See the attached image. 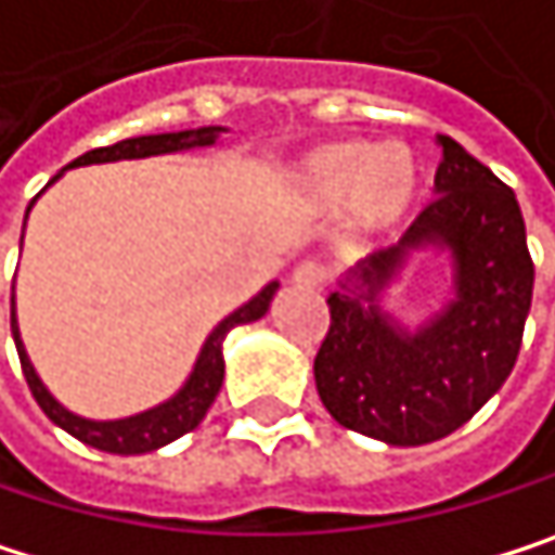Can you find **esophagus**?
<instances>
[{"mask_svg":"<svg viewBox=\"0 0 555 555\" xmlns=\"http://www.w3.org/2000/svg\"><path fill=\"white\" fill-rule=\"evenodd\" d=\"M291 281H294L297 287H320V284L326 281V268H323L320 261L307 258V261H300V264L294 268Z\"/></svg>","mask_w":555,"mask_h":555,"instance_id":"esophagus-1","label":"esophagus"}]
</instances>
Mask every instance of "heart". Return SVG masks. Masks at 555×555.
Returning <instances> with one entry per match:
<instances>
[{"label":"heart","instance_id":"heart-1","mask_svg":"<svg viewBox=\"0 0 555 555\" xmlns=\"http://www.w3.org/2000/svg\"><path fill=\"white\" fill-rule=\"evenodd\" d=\"M415 166L405 150L373 140H339L307 156L300 172L304 195L320 209L353 205L363 229L389 225L412 195Z\"/></svg>","mask_w":555,"mask_h":555}]
</instances>
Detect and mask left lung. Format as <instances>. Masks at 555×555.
<instances>
[{
	"label": "left lung",
	"instance_id": "obj_1",
	"mask_svg": "<svg viewBox=\"0 0 555 555\" xmlns=\"http://www.w3.org/2000/svg\"><path fill=\"white\" fill-rule=\"evenodd\" d=\"M435 198L399 245L357 261L326 297L330 333L313 360L326 412L350 431L415 448L461 428L511 376L533 300L520 202L457 140L441 137ZM415 250H448L452 300L415 331L382 291Z\"/></svg>",
	"mask_w": 555,
	"mask_h": 555
}]
</instances>
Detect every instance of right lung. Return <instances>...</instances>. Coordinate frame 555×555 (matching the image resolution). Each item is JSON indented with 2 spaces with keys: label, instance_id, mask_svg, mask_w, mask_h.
I'll return each mask as SVG.
<instances>
[{
  "label": "right lung",
  "instance_id": "add662e5",
  "mask_svg": "<svg viewBox=\"0 0 555 555\" xmlns=\"http://www.w3.org/2000/svg\"><path fill=\"white\" fill-rule=\"evenodd\" d=\"M225 133V127H198V130H179V133H150V137H130V140H120L114 146H101V150H91L85 156H78L67 169L75 166H91V163H117V159H146V156H166V153H182V150H198V146H216V140ZM61 176V172H57ZM54 176V179H57ZM51 179V182H54ZM48 182V185H51ZM35 205V198H31ZM28 205V209H31ZM28 219V212H25ZM278 281L264 284L248 304H242L238 310H232L222 323H216V330L205 336L202 350L195 357V366L192 373L185 376V383L159 405L146 409V412H137V415H127V418H85L72 409H64L51 392L48 386L41 383V376L35 373L28 353H25V343H22V333H18V320H15V291H12V339H15V350H18V360H22V373H25V383L35 396V402L41 405V412L57 425L64 428L67 435H75L78 441L98 448V451H107V454H146V451H156L176 438H182L185 431H192L205 412L212 409L219 389H222V379H225V357H222V343L229 336V330L242 326V323H255L268 313L274 294H278Z\"/></svg>",
  "mask_w": 555,
  "mask_h": 555
}]
</instances>
